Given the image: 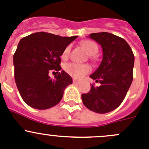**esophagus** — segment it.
I'll return each mask as SVG.
<instances>
[{
  "mask_svg": "<svg viewBox=\"0 0 149 149\" xmlns=\"http://www.w3.org/2000/svg\"><path fill=\"white\" fill-rule=\"evenodd\" d=\"M73 83H74V84H75V85H79L80 83L79 81H77V80H73Z\"/></svg>",
  "mask_w": 149,
  "mask_h": 149,
  "instance_id": "34e87169",
  "label": "esophagus"
}]
</instances>
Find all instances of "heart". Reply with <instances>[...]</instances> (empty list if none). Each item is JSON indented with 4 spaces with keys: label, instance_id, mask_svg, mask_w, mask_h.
I'll return each instance as SVG.
<instances>
[{
    "label": "heart",
    "instance_id": "1",
    "mask_svg": "<svg viewBox=\"0 0 149 149\" xmlns=\"http://www.w3.org/2000/svg\"><path fill=\"white\" fill-rule=\"evenodd\" d=\"M81 46L87 52L91 58H94V55L98 52L99 47L93 41L86 40L80 43ZM70 52V46H67L62 53V58H66ZM64 69L71 77L76 80H81L85 75L91 72V67L88 64H78L75 63H68L65 65Z\"/></svg>",
    "mask_w": 149,
    "mask_h": 149
}]
</instances>
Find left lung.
Returning <instances> with one entry per match:
<instances>
[{
  "instance_id": "obj_1",
  "label": "left lung",
  "mask_w": 149,
  "mask_h": 149,
  "mask_svg": "<svg viewBox=\"0 0 149 149\" xmlns=\"http://www.w3.org/2000/svg\"><path fill=\"white\" fill-rule=\"evenodd\" d=\"M101 45L103 58L90 77L100 83L91 85L88 93L82 94L83 104L91 111L106 113L122 103L133 80L134 56L130 45L122 38L107 32L89 35Z\"/></svg>"
}]
</instances>
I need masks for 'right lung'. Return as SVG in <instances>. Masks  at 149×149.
I'll list each match as a JSON object with an SVG mask.
<instances>
[{
    "instance_id": "1",
    "label": "right lung",
    "mask_w": 149,
    "mask_h": 149,
    "mask_svg": "<svg viewBox=\"0 0 149 149\" xmlns=\"http://www.w3.org/2000/svg\"><path fill=\"white\" fill-rule=\"evenodd\" d=\"M76 38L38 32L19 41L13 58L15 83L30 107L46 110L60 102L64 89L72 83V77L62 70L51 79L49 72L61 70L60 56Z\"/></svg>"
}]
</instances>
